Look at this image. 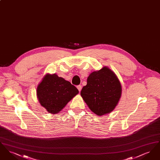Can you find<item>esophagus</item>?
I'll list each match as a JSON object with an SVG mask.
<instances>
[{"instance_id":"34e87169","label":"esophagus","mask_w":160,"mask_h":160,"mask_svg":"<svg viewBox=\"0 0 160 160\" xmlns=\"http://www.w3.org/2000/svg\"><path fill=\"white\" fill-rule=\"evenodd\" d=\"M77 88L78 89V91L80 92L81 91V90H82V86H81V85H78V86H77Z\"/></svg>"}]
</instances>
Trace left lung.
Here are the masks:
<instances>
[{"label":"left lung","instance_id":"obj_1","mask_svg":"<svg viewBox=\"0 0 160 160\" xmlns=\"http://www.w3.org/2000/svg\"><path fill=\"white\" fill-rule=\"evenodd\" d=\"M122 94V86L114 72L104 66L91 72L80 95L93 113L104 116L117 106Z\"/></svg>","mask_w":160,"mask_h":160}]
</instances>
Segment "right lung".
Here are the masks:
<instances>
[{
	"instance_id": "1",
	"label": "right lung",
	"mask_w": 160,
	"mask_h": 160,
	"mask_svg": "<svg viewBox=\"0 0 160 160\" xmlns=\"http://www.w3.org/2000/svg\"><path fill=\"white\" fill-rule=\"evenodd\" d=\"M78 93L74 85L56 74H46L37 88L41 106L52 114L59 113Z\"/></svg>"
}]
</instances>
